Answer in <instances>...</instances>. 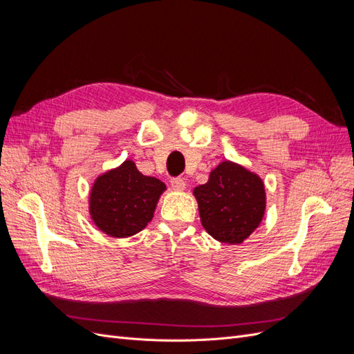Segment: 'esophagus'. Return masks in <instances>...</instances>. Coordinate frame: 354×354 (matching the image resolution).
<instances>
[{"label": "esophagus", "instance_id": "34e87169", "mask_svg": "<svg viewBox=\"0 0 354 354\" xmlns=\"http://www.w3.org/2000/svg\"><path fill=\"white\" fill-rule=\"evenodd\" d=\"M171 187H173L177 192L185 190L186 189V181L183 178H180V177L173 178V180H171Z\"/></svg>", "mask_w": 354, "mask_h": 354}]
</instances>
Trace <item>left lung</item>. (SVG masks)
I'll return each instance as SVG.
<instances>
[{"instance_id":"8db88e82","label":"left lung","mask_w":354,"mask_h":354,"mask_svg":"<svg viewBox=\"0 0 354 354\" xmlns=\"http://www.w3.org/2000/svg\"><path fill=\"white\" fill-rule=\"evenodd\" d=\"M194 196L203 229L223 243H242L264 217V181L227 159L211 171L205 185L194 189Z\"/></svg>"}]
</instances>
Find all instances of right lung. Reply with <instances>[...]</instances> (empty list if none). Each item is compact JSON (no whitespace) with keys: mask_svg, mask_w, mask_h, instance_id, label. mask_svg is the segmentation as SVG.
<instances>
[{"mask_svg":"<svg viewBox=\"0 0 354 354\" xmlns=\"http://www.w3.org/2000/svg\"><path fill=\"white\" fill-rule=\"evenodd\" d=\"M167 190L162 181L143 176L134 160L124 162L94 180L88 198V212L100 232L122 239L142 232L153 218L160 195Z\"/></svg>","mask_w":354,"mask_h":354,"instance_id":"add662e5","label":"right lung"}]
</instances>
